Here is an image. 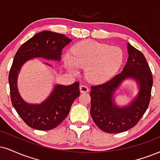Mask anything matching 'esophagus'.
<instances>
[{
	"label": "esophagus",
	"instance_id": "obj_1",
	"mask_svg": "<svg viewBox=\"0 0 160 160\" xmlns=\"http://www.w3.org/2000/svg\"><path fill=\"white\" fill-rule=\"evenodd\" d=\"M89 90V88H88L86 85H81L80 86V92H87Z\"/></svg>",
	"mask_w": 160,
	"mask_h": 160
}]
</instances>
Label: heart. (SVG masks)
Instances as JSON below:
<instances>
[{
    "mask_svg": "<svg viewBox=\"0 0 160 160\" xmlns=\"http://www.w3.org/2000/svg\"><path fill=\"white\" fill-rule=\"evenodd\" d=\"M124 54L119 47L84 41L77 44L72 50V56L64 57L65 67L76 73L77 68H85L87 78L92 82H104L119 70Z\"/></svg>",
    "mask_w": 160,
    "mask_h": 160,
    "instance_id": "heart-1",
    "label": "heart"
}]
</instances>
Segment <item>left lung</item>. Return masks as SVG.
<instances>
[{
    "instance_id": "left-lung-1",
    "label": "left lung",
    "mask_w": 160,
    "mask_h": 160,
    "mask_svg": "<svg viewBox=\"0 0 160 160\" xmlns=\"http://www.w3.org/2000/svg\"><path fill=\"white\" fill-rule=\"evenodd\" d=\"M128 61L122 72L102 84L90 87V115L94 122L106 133H117L137 125L148 108L153 76L147 60L140 51L128 43ZM136 81L139 91L129 105L117 106L116 90L126 79Z\"/></svg>"
}]
</instances>
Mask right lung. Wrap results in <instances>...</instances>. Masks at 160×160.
<instances>
[{"label": "right lung", "instance_id": "1", "mask_svg": "<svg viewBox=\"0 0 160 160\" xmlns=\"http://www.w3.org/2000/svg\"><path fill=\"white\" fill-rule=\"evenodd\" d=\"M71 41L63 34L43 31L21 45L14 57L9 74L12 104L20 117L30 128L48 131L64 121L70 113L72 102L79 96V83L76 82L68 86L56 84L44 102L29 104L21 98L18 89V76L21 67L35 58L60 62L62 50ZM46 64L51 66L47 63Z\"/></svg>", "mask_w": 160, "mask_h": 160}]
</instances>
